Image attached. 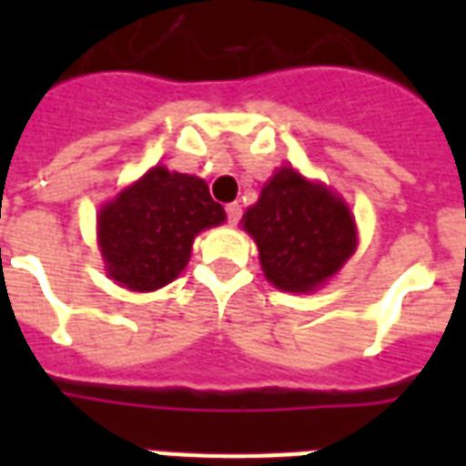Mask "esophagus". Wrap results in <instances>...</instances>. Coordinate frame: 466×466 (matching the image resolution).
Listing matches in <instances>:
<instances>
[{
	"label": "esophagus",
	"mask_w": 466,
	"mask_h": 466,
	"mask_svg": "<svg viewBox=\"0 0 466 466\" xmlns=\"http://www.w3.org/2000/svg\"><path fill=\"white\" fill-rule=\"evenodd\" d=\"M225 210H227V219H229V225H237V222L241 219V205L239 203H229Z\"/></svg>",
	"instance_id": "34e87169"
}]
</instances>
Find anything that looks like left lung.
Listing matches in <instances>:
<instances>
[{"instance_id":"8db88e82","label":"left lung","mask_w":466,"mask_h":466,"mask_svg":"<svg viewBox=\"0 0 466 466\" xmlns=\"http://www.w3.org/2000/svg\"><path fill=\"white\" fill-rule=\"evenodd\" d=\"M263 273L288 292H311L355 251V225L346 203L319 183L283 167L244 215Z\"/></svg>"}]
</instances>
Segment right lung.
<instances>
[{
  "label": "right lung",
  "mask_w": 466,
  "mask_h": 466,
  "mask_svg": "<svg viewBox=\"0 0 466 466\" xmlns=\"http://www.w3.org/2000/svg\"><path fill=\"white\" fill-rule=\"evenodd\" d=\"M219 222L225 208L203 178L155 167L98 215L106 270L127 290L164 288L186 268L196 234Z\"/></svg>",
  "instance_id": "right-lung-1"
}]
</instances>
